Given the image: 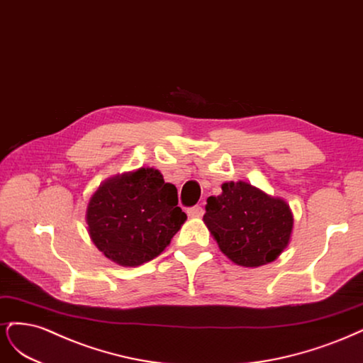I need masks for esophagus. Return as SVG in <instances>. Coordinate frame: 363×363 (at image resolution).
<instances>
[{"mask_svg":"<svg viewBox=\"0 0 363 363\" xmlns=\"http://www.w3.org/2000/svg\"><path fill=\"white\" fill-rule=\"evenodd\" d=\"M186 213H189L190 217H202L203 216V208L201 205H196L193 208L186 209Z\"/></svg>","mask_w":363,"mask_h":363,"instance_id":"34e87169","label":"esophagus"}]
</instances>
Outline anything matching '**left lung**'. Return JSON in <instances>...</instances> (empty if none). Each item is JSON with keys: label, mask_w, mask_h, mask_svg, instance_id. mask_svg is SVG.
Here are the masks:
<instances>
[{"label": "left lung", "mask_w": 363, "mask_h": 363, "mask_svg": "<svg viewBox=\"0 0 363 363\" xmlns=\"http://www.w3.org/2000/svg\"><path fill=\"white\" fill-rule=\"evenodd\" d=\"M203 223L220 250L241 267H261L279 258L289 244L294 217L289 205L249 182L221 184L208 197Z\"/></svg>", "instance_id": "1"}]
</instances>
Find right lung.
I'll return each instance as SVG.
<instances>
[{
	"mask_svg": "<svg viewBox=\"0 0 363 363\" xmlns=\"http://www.w3.org/2000/svg\"><path fill=\"white\" fill-rule=\"evenodd\" d=\"M186 214L178 190L160 170L140 167L104 181L91 194L86 221L90 240L105 258L137 267L164 252Z\"/></svg>",
	"mask_w": 363,
	"mask_h": 363,
	"instance_id": "right-lung-1",
	"label": "right lung"
}]
</instances>
